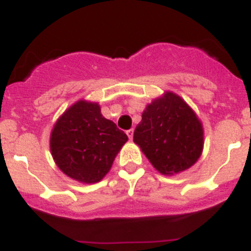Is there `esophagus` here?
Listing matches in <instances>:
<instances>
[{
  "label": "esophagus",
  "instance_id": "esophagus-1",
  "mask_svg": "<svg viewBox=\"0 0 251 251\" xmlns=\"http://www.w3.org/2000/svg\"><path fill=\"white\" fill-rule=\"evenodd\" d=\"M126 134H127L128 139L132 140V137H134V130H132V128H130V130L126 131Z\"/></svg>",
  "mask_w": 251,
  "mask_h": 251
}]
</instances>
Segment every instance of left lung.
<instances>
[{
    "mask_svg": "<svg viewBox=\"0 0 251 251\" xmlns=\"http://www.w3.org/2000/svg\"><path fill=\"white\" fill-rule=\"evenodd\" d=\"M134 142L160 174L171 176L190 169L201 156L204 128L179 95L166 91L146 106Z\"/></svg>",
    "mask_w": 251,
    "mask_h": 251,
    "instance_id": "obj_1",
    "label": "left lung"
}]
</instances>
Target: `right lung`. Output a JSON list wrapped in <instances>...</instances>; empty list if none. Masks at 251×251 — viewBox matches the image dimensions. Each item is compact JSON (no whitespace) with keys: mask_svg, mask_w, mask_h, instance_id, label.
Wrapping results in <instances>:
<instances>
[{"mask_svg":"<svg viewBox=\"0 0 251 251\" xmlns=\"http://www.w3.org/2000/svg\"><path fill=\"white\" fill-rule=\"evenodd\" d=\"M127 135L101 114L100 105L78 100L57 119L50 135L53 161L65 175L95 184L110 171Z\"/></svg>","mask_w":251,"mask_h":251,"instance_id":"obj_1","label":"right lung"}]
</instances>
